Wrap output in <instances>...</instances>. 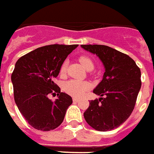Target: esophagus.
Returning <instances> with one entry per match:
<instances>
[{"label":"esophagus","instance_id":"obj_1","mask_svg":"<svg viewBox=\"0 0 154 154\" xmlns=\"http://www.w3.org/2000/svg\"><path fill=\"white\" fill-rule=\"evenodd\" d=\"M73 101H74V102H78V101H79V99H77V98H75V97H74V98H73Z\"/></svg>","mask_w":154,"mask_h":154}]
</instances>
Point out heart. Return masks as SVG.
Masks as SVG:
<instances>
[{
  "instance_id": "heart-1",
  "label": "heart",
  "mask_w": 154,
  "mask_h": 154,
  "mask_svg": "<svg viewBox=\"0 0 154 154\" xmlns=\"http://www.w3.org/2000/svg\"><path fill=\"white\" fill-rule=\"evenodd\" d=\"M79 61L81 63V65L84 66V68L86 70H89V71L93 70L94 68V63L93 61V60L88 56H85V55L80 56L79 58ZM66 67H67V62H65L61 65V68H60L61 74L65 73L66 70ZM89 88H90L89 83L86 82V81L75 80V79H72V80L66 82L64 86L65 92L68 93L69 94L74 97L83 96L87 92V90H89Z\"/></svg>"
}]
</instances>
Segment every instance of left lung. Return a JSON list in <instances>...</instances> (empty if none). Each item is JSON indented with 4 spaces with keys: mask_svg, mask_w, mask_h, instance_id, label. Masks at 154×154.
<instances>
[{
    "mask_svg": "<svg viewBox=\"0 0 154 154\" xmlns=\"http://www.w3.org/2000/svg\"><path fill=\"white\" fill-rule=\"evenodd\" d=\"M96 54L105 72L93 92L100 99L89 101L84 113L86 122L98 131L116 128L127 120L134 109L141 88V71L128 54L101 45H81Z\"/></svg>",
    "mask_w": 154,
    "mask_h": 154,
    "instance_id": "1",
    "label": "left lung"
}]
</instances>
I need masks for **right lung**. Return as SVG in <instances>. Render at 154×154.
Segmentation results:
<instances>
[{"mask_svg":"<svg viewBox=\"0 0 154 154\" xmlns=\"http://www.w3.org/2000/svg\"><path fill=\"white\" fill-rule=\"evenodd\" d=\"M78 45H50L37 48L16 61L11 75L14 99L20 114L30 125L41 131L60 126L72 98L60 92L54 79L62 64ZM58 92L54 102L48 98Z\"/></svg>","mask_w":154,"mask_h":154,"instance_id":"obj_1","label":"right lung"}]
</instances>
